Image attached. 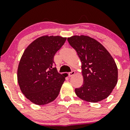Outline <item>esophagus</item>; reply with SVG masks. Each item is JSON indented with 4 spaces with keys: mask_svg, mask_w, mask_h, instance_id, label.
I'll return each mask as SVG.
<instances>
[{
    "mask_svg": "<svg viewBox=\"0 0 130 130\" xmlns=\"http://www.w3.org/2000/svg\"><path fill=\"white\" fill-rule=\"evenodd\" d=\"M75 74V71H74V70H72V72H70L69 73V77H72L73 76V75Z\"/></svg>",
    "mask_w": 130,
    "mask_h": 130,
    "instance_id": "esophagus-1",
    "label": "esophagus"
}]
</instances>
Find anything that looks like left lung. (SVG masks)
<instances>
[{"label": "left lung", "mask_w": 130, "mask_h": 130, "mask_svg": "<svg viewBox=\"0 0 130 130\" xmlns=\"http://www.w3.org/2000/svg\"><path fill=\"white\" fill-rule=\"evenodd\" d=\"M81 61L83 84L75 89L76 95L89 102L107 98L118 83V67L112 56L102 44L89 36L67 39Z\"/></svg>", "instance_id": "left-lung-1"}]
</instances>
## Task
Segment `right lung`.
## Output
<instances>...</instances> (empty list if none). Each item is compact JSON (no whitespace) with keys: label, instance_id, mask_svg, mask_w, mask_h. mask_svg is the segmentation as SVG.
Returning a JSON list of instances; mask_svg holds the SVG:
<instances>
[{"label":"right lung","instance_id":"add662e5","mask_svg":"<svg viewBox=\"0 0 130 130\" xmlns=\"http://www.w3.org/2000/svg\"><path fill=\"white\" fill-rule=\"evenodd\" d=\"M66 39L60 36L39 37L26 47L20 59L18 83L23 94L36 105H46L58 96L66 76L54 67V56Z\"/></svg>","mask_w":130,"mask_h":130}]
</instances>
